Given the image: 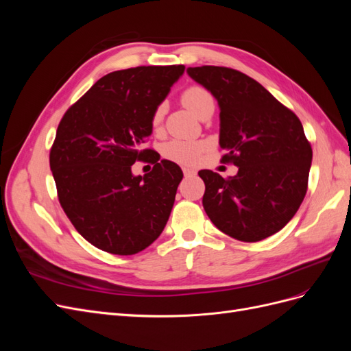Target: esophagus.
<instances>
[{"label": "esophagus", "instance_id": "1", "mask_svg": "<svg viewBox=\"0 0 351 351\" xmlns=\"http://www.w3.org/2000/svg\"><path fill=\"white\" fill-rule=\"evenodd\" d=\"M183 173H184L186 177H192V176L196 174V171H195V169H192V168H183Z\"/></svg>", "mask_w": 351, "mask_h": 351}]
</instances>
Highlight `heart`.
Returning a JSON list of instances; mask_svg holds the SVG:
<instances>
[{
  "instance_id": "heart-1",
  "label": "heart",
  "mask_w": 351,
  "mask_h": 351,
  "mask_svg": "<svg viewBox=\"0 0 351 351\" xmlns=\"http://www.w3.org/2000/svg\"><path fill=\"white\" fill-rule=\"evenodd\" d=\"M182 102L187 110L195 115L202 117L205 112L214 110V98L202 86H190L182 93ZM165 104L158 105L152 114V127L158 129L164 120ZM206 145L204 142H186V141H171L162 146V155L171 161L182 164H193L199 154L205 151Z\"/></svg>"
}]
</instances>
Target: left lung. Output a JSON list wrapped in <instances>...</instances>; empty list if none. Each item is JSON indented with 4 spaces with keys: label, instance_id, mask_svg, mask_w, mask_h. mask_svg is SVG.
<instances>
[{
    "label": "left lung",
    "instance_id": "8db88e82",
    "mask_svg": "<svg viewBox=\"0 0 351 351\" xmlns=\"http://www.w3.org/2000/svg\"><path fill=\"white\" fill-rule=\"evenodd\" d=\"M187 74L219 107L222 161L239 167L222 178L200 169L202 199L214 226L240 241H259L280 231L300 208L312 165V147L297 115L261 83L237 70L189 67Z\"/></svg>",
    "mask_w": 351,
    "mask_h": 351
}]
</instances>
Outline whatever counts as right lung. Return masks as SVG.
Segmentation results:
<instances>
[{
    "label": "right lung",
    "mask_w": 351,
    "mask_h": 351,
    "mask_svg": "<svg viewBox=\"0 0 351 351\" xmlns=\"http://www.w3.org/2000/svg\"><path fill=\"white\" fill-rule=\"evenodd\" d=\"M184 66H142L101 77L62 117L49 165L60 204L82 237L112 254H134L161 234L183 171L142 149L152 114ZM152 160L151 173L131 165Z\"/></svg>",
    "instance_id": "add662e5"
}]
</instances>
